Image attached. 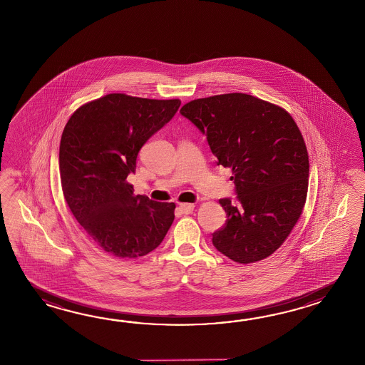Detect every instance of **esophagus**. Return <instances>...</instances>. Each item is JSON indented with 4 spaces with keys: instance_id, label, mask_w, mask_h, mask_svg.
I'll list each match as a JSON object with an SVG mask.
<instances>
[{
    "instance_id": "obj_1",
    "label": "esophagus",
    "mask_w": 365,
    "mask_h": 365,
    "mask_svg": "<svg viewBox=\"0 0 365 365\" xmlns=\"http://www.w3.org/2000/svg\"><path fill=\"white\" fill-rule=\"evenodd\" d=\"M179 210L182 214H190L194 210L193 203H180Z\"/></svg>"
}]
</instances>
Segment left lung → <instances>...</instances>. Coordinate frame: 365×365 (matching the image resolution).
I'll list each match as a JSON object with an SVG mask.
<instances>
[{
  "label": "left lung",
  "mask_w": 365,
  "mask_h": 365,
  "mask_svg": "<svg viewBox=\"0 0 365 365\" xmlns=\"http://www.w3.org/2000/svg\"><path fill=\"white\" fill-rule=\"evenodd\" d=\"M180 113L206 135L217 165L232 168L236 198L219 200L227 220L212 245L239 264L270 256L299 220L308 192V151L294 118L240 93L189 101Z\"/></svg>",
  "instance_id": "obj_1"
}]
</instances>
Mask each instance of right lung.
I'll use <instances>...</instances> for the list:
<instances>
[{
	"label": "right lung",
	"mask_w": 365,
	"mask_h": 365,
	"mask_svg": "<svg viewBox=\"0 0 365 365\" xmlns=\"http://www.w3.org/2000/svg\"><path fill=\"white\" fill-rule=\"evenodd\" d=\"M181 101L109 93L71 115L60 143L62 192L78 223L110 256L135 259L159 247L175 203L134 195L126 178L142 146L171 121Z\"/></svg>",
	"instance_id": "right-lung-1"
}]
</instances>
